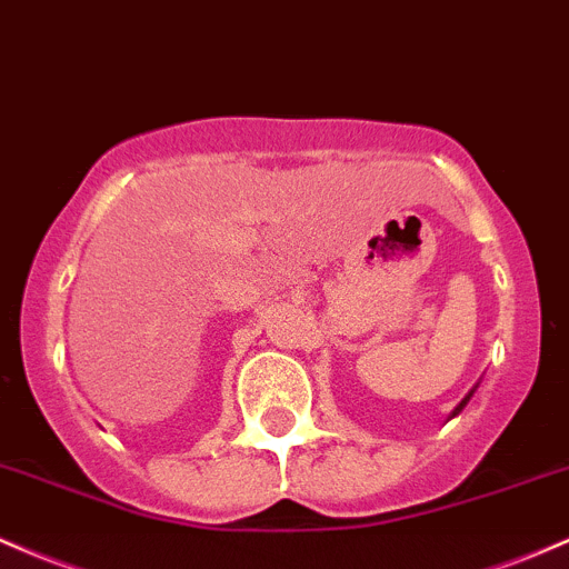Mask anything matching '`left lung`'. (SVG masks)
<instances>
[{"mask_svg": "<svg viewBox=\"0 0 569 569\" xmlns=\"http://www.w3.org/2000/svg\"><path fill=\"white\" fill-rule=\"evenodd\" d=\"M476 389H478V386H476ZM476 389H470V395H467V397H465V399H461V402L457 405V408H453V413H451V418H453V416H459V413H461V410H465V405H467V402H470V397H472V395H476Z\"/></svg>", "mask_w": 569, "mask_h": 569, "instance_id": "left-lung-1", "label": "left lung"}]
</instances>
